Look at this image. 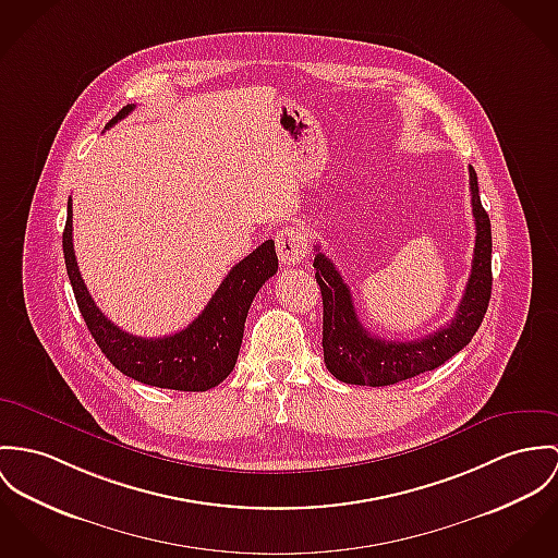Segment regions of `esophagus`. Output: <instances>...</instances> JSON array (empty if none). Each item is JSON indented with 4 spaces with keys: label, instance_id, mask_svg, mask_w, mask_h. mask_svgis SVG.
<instances>
[{
    "label": "esophagus",
    "instance_id": "1",
    "mask_svg": "<svg viewBox=\"0 0 558 558\" xmlns=\"http://www.w3.org/2000/svg\"><path fill=\"white\" fill-rule=\"evenodd\" d=\"M277 255L283 266H294L308 257V234L301 226H288L277 232Z\"/></svg>",
    "mask_w": 558,
    "mask_h": 558
}]
</instances>
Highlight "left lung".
Here are the masks:
<instances>
[{
	"instance_id": "obj_1",
	"label": "left lung",
	"mask_w": 558,
	"mask_h": 558,
	"mask_svg": "<svg viewBox=\"0 0 558 558\" xmlns=\"http://www.w3.org/2000/svg\"><path fill=\"white\" fill-rule=\"evenodd\" d=\"M469 190L475 219V250L471 275L450 324L413 341H386L371 335L357 319L352 292L335 264L315 247V279L322 290V348L328 371L343 384L392 386L441 366L477 332L493 292V232L480 201L477 174L469 166Z\"/></svg>"
}]
</instances>
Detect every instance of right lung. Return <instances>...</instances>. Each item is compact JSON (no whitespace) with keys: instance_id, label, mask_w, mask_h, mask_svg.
I'll list each match as a JSON object with an SVG mask.
<instances>
[{"instance_id":"add662e5","label":"right lung","mask_w":558,"mask_h":558,"mask_svg":"<svg viewBox=\"0 0 558 558\" xmlns=\"http://www.w3.org/2000/svg\"><path fill=\"white\" fill-rule=\"evenodd\" d=\"M132 110L134 104L123 106L106 128ZM63 257L81 315L112 366L141 384L183 392H206L232 373L250 306L279 266L275 243L264 241L226 275L203 313L187 328L170 337L143 339L114 326L89 296L72 245V198L68 201Z\"/></svg>"}]
</instances>
